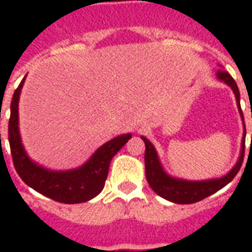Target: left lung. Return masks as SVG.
Here are the masks:
<instances>
[{
  "instance_id": "left-lung-1",
  "label": "left lung",
  "mask_w": 252,
  "mask_h": 252,
  "mask_svg": "<svg viewBox=\"0 0 252 252\" xmlns=\"http://www.w3.org/2000/svg\"><path fill=\"white\" fill-rule=\"evenodd\" d=\"M217 78L221 79L227 83L228 86L235 93L236 102H238L239 109H240V93L236 82L233 81V78L229 75V72L225 70H219L217 71ZM240 115L243 117L242 109ZM143 142L146 144V154H144V163H146V177H147L148 185L153 188V190L160 197H163L166 200L175 202V204H193L197 201H201L206 198L208 195L216 193L217 190L222 189L224 186L228 185L231 181L235 178V175L238 174L239 170L242 167L244 158V143H246V128H244L243 136V146H242V153L239 158L238 163L233 167L227 175H224L219 180H209V181H185L171 178L167 175L162 169V166L159 163L158 154L155 151V148L151 143L148 142L146 137H143ZM251 144H252V135H251Z\"/></svg>"
}]
</instances>
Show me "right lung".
<instances>
[{
    "mask_svg": "<svg viewBox=\"0 0 252 252\" xmlns=\"http://www.w3.org/2000/svg\"><path fill=\"white\" fill-rule=\"evenodd\" d=\"M24 79L21 81L19 88L14 90L12 97L8 128L10 154L17 174L32 189L58 202L79 204L92 200L104 189L112 158L131 139L132 135L131 133L121 135L105 143L79 169L68 170V171H50L43 169L27 157L20 139L19 98L20 92L24 85Z\"/></svg>",
    "mask_w": 252,
    "mask_h": 252,
    "instance_id": "right-lung-1",
    "label": "right lung"
}]
</instances>
